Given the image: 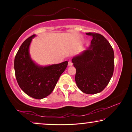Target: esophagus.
Here are the masks:
<instances>
[{"label": "esophagus", "instance_id": "1", "mask_svg": "<svg viewBox=\"0 0 132 132\" xmlns=\"http://www.w3.org/2000/svg\"><path fill=\"white\" fill-rule=\"evenodd\" d=\"M72 65H73L72 62H71V61H69L68 62V66H72Z\"/></svg>", "mask_w": 132, "mask_h": 132}]
</instances>
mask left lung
Returning a JSON list of instances; mask_svg holds the SVG:
<instances>
[{
	"mask_svg": "<svg viewBox=\"0 0 132 132\" xmlns=\"http://www.w3.org/2000/svg\"><path fill=\"white\" fill-rule=\"evenodd\" d=\"M93 38L86 50L72 58L76 69L75 81L82 93H99L106 87L113 75L114 52L109 42L102 35L88 32Z\"/></svg>",
	"mask_w": 132,
	"mask_h": 132,
	"instance_id": "left-lung-1",
	"label": "left lung"
}]
</instances>
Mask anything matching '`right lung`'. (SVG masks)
I'll return each instance as SVG.
<instances>
[{
  "mask_svg": "<svg viewBox=\"0 0 132 132\" xmlns=\"http://www.w3.org/2000/svg\"><path fill=\"white\" fill-rule=\"evenodd\" d=\"M33 35L23 42L14 58L15 78L20 87L30 97L41 100L52 92L61 75L65 70L68 62L41 66L33 61L30 46Z\"/></svg>",
  "mask_w": 132,
  "mask_h": 132,
  "instance_id": "add662e5",
  "label": "right lung"
}]
</instances>
